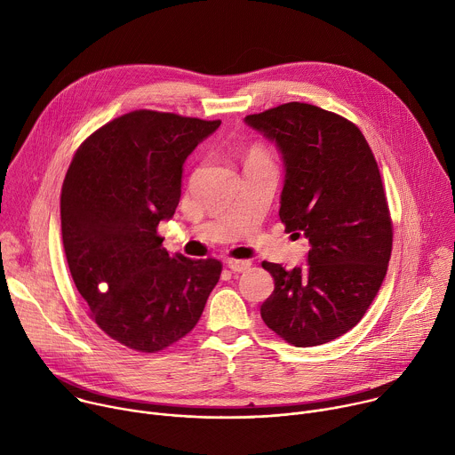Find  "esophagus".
<instances>
[{
    "instance_id": "esophagus-1",
    "label": "esophagus",
    "mask_w": 455,
    "mask_h": 455,
    "mask_svg": "<svg viewBox=\"0 0 455 455\" xmlns=\"http://www.w3.org/2000/svg\"><path fill=\"white\" fill-rule=\"evenodd\" d=\"M250 261H246V259H228L227 261V267L232 270V272H244L250 268Z\"/></svg>"
}]
</instances>
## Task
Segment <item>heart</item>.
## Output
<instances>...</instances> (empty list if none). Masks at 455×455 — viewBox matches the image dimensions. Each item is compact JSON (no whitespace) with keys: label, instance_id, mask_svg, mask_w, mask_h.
Instances as JSON below:
<instances>
[{"label":"heart","instance_id":"1","mask_svg":"<svg viewBox=\"0 0 455 455\" xmlns=\"http://www.w3.org/2000/svg\"><path fill=\"white\" fill-rule=\"evenodd\" d=\"M248 162H270L268 160V156H267V153L259 148V146H253L250 151H248V155H246V164Z\"/></svg>","mask_w":455,"mask_h":455}]
</instances>
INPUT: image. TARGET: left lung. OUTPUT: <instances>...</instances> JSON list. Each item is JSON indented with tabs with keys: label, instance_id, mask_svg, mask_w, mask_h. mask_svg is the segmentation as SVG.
Listing matches in <instances>:
<instances>
[{
	"label": "left lung",
	"instance_id": "obj_1",
	"mask_svg": "<svg viewBox=\"0 0 455 455\" xmlns=\"http://www.w3.org/2000/svg\"><path fill=\"white\" fill-rule=\"evenodd\" d=\"M244 122L281 151L279 218L311 244L302 268L263 261L275 288L261 316L295 347L331 342L362 320L391 259L393 221L378 164L351 120L318 106L288 102Z\"/></svg>",
	"mask_w": 455,
	"mask_h": 455
}]
</instances>
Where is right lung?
<instances>
[{
  "mask_svg": "<svg viewBox=\"0 0 455 455\" xmlns=\"http://www.w3.org/2000/svg\"><path fill=\"white\" fill-rule=\"evenodd\" d=\"M221 120L139 109L90 135L60 190L72 279L113 340L162 351L196 326L221 275L218 259L171 255L156 228L181 196L187 156Z\"/></svg>",
  "mask_w": 455,
  "mask_h": 455,
  "instance_id": "1",
  "label": "right lung"
}]
</instances>
